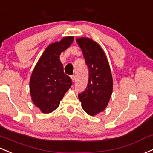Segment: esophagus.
<instances>
[{
    "mask_svg": "<svg viewBox=\"0 0 153 153\" xmlns=\"http://www.w3.org/2000/svg\"><path fill=\"white\" fill-rule=\"evenodd\" d=\"M71 79H72V82L75 81V75H72V76H71Z\"/></svg>",
    "mask_w": 153,
    "mask_h": 153,
    "instance_id": "1",
    "label": "esophagus"
}]
</instances>
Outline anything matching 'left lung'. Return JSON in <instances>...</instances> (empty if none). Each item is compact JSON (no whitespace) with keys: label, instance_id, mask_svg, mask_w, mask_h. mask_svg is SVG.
<instances>
[{"label":"left lung","instance_id":"obj_1","mask_svg":"<svg viewBox=\"0 0 153 153\" xmlns=\"http://www.w3.org/2000/svg\"><path fill=\"white\" fill-rule=\"evenodd\" d=\"M89 68V83L78 94L83 110L94 116L105 108L113 90V79L105 53L96 42L89 38L76 39Z\"/></svg>","mask_w":153,"mask_h":153}]
</instances>
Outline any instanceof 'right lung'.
<instances>
[{"instance_id": "1", "label": "right lung", "mask_w": 153, "mask_h": 153, "mask_svg": "<svg viewBox=\"0 0 153 153\" xmlns=\"http://www.w3.org/2000/svg\"><path fill=\"white\" fill-rule=\"evenodd\" d=\"M73 39L72 36H67L50 45L32 72L30 80L32 101L43 113L56 110L72 86L71 78L64 72L59 57L62 52L71 45Z\"/></svg>"}]
</instances>
